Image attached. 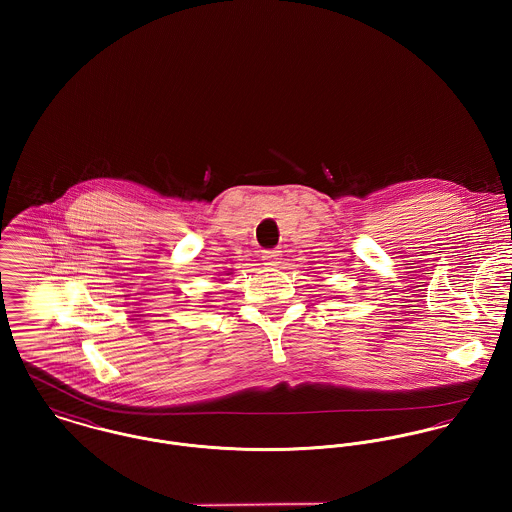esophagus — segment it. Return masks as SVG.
I'll return each mask as SVG.
<instances>
[{"label": "esophagus", "instance_id": "esophagus-1", "mask_svg": "<svg viewBox=\"0 0 512 512\" xmlns=\"http://www.w3.org/2000/svg\"><path fill=\"white\" fill-rule=\"evenodd\" d=\"M262 260H264L268 266H278L280 260H282V250H264V252H262Z\"/></svg>", "mask_w": 512, "mask_h": 512}]
</instances>
